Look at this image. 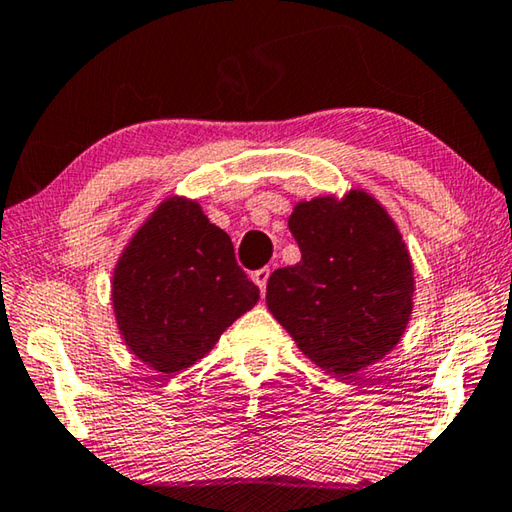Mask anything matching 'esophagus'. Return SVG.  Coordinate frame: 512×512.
<instances>
[{"mask_svg":"<svg viewBox=\"0 0 512 512\" xmlns=\"http://www.w3.org/2000/svg\"><path fill=\"white\" fill-rule=\"evenodd\" d=\"M269 275H271L269 269H259V271L253 273V282L259 287V291H262V294L266 291V282H269Z\"/></svg>","mask_w":512,"mask_h":512,"instance_id":"esophagus-1","label":"esophagus"}]
</instances>
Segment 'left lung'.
Segmentation results:
<instances>
[{
	"label": "left lung",
	"mask_w": 512,
	"mask_h": 512,
	"mask_svg": "<svg viewBox=\"0 0 512 512\" xmlns=\"http://www.w3.org/2000/svg\"><path fill=\"white\" fill-rule=\"evenodd\" d=\"M289 230L300 262L271 273L266 307L316 367L353 378L410 323L415 269L403 234L364 189L296 202Z\"/></svg>",
	"instance_id": "left-lung-1"
}]
</instances>
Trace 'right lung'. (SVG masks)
<instances>
[{
    "label": "right lung",
    "mask_w": 512,
    "mask_h": 512,
    "mask_svg": "<svg viewBox=\"0 0 512 512\" xmlns=\"http://www.w3.org/2000/svg\"><path fill=\"white\" fill-rule=\"evenodd\" d=\"M257 300L259 289L239 269L230 237L196 200L175 193L132 234L111 278L120 337L164 376L205 358Z\"/></svg>",
    "instance_id": "obj_1"
}]
</instances>
